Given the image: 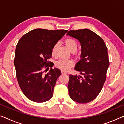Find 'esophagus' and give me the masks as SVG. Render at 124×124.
I'll return each instance as SVG.
<instances>
[{
	"mask_svg": "<svg viewBox=\"0 0 124 124\" xmlns=\"http://www.w3.org/2000/svg\"><path fill=\"white\" fill-rule=\"evenodd\" d=\"M62 74H67V73L66 72H65V71L62 70Z\"/></svg>",
	"mask_w": 124,
	"mask_h": 124,
	"instance_id": "esophagus-1",
	"label": "esophagus"
}]
</instances>
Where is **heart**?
<instances>
[{"label": "heart", "mask_w": 124, "mask_h": 124, "mask_svg": "<svg viewBox=\"0 0 124 124\" xmlns=\"http://www.w3.org/2000/svg\"><path fill=\"white\" fill-rule=\"evenodd\" d=\"M65 43L71 51L74 52L77 50L78 43L75 39L68 37L65 40ZM58 47V43L54 44L51 48V55L52 56L55 57L57 55V49ZM74 65V62L72 59H61L56 62V66L58 68L63 71H67L70 68Z\"/></svg>", "instance_id": "heart-1"}]
</instances>
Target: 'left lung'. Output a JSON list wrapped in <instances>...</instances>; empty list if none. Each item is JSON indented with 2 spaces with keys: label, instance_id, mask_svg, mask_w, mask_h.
Returning <instances> with one entry per match:
<instances>
[{
  "label": "left lung",
  "instance_id": "left-lung-1",
  "mask_svg": "<svg viewBox=\"0 0 124 124\" xmlns=\"http://www.w3.org/2000/svg\"><path fill=\"white\" fill-rule=\"evenodd\" d=\"M67 35L77 39L82 48L81 59L74 68L82 76H69V96L77 103H89L97 97L106 81L107 48L101 37L87 29L69 30Z\"/></svg>",
  "mask_w": 124,
  "mask_h": 124
}]
</instances>
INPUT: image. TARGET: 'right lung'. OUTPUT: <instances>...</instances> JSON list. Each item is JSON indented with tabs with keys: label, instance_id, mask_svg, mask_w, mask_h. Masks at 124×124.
I'll return each mask as SVG.
<instances>
[{
	"label": "right lung",
	"instance_id": "right-lung-1",
	"mask_svg": "<svg viewBox=\"0 0 124 124\" xmlns=\"http://www.w3.org/2000/svg\"><path fill=\"white\" fill-rule=\"evenodd\" d=\"M67 30H32L20 38L16 46L14 65L20 87L30 101L37 103L48 101L52 97L54 89L61 72L50 69L45 74L43 69L52 67L51 48Z\"/></svg>",
	"mask_w": 124,
	"mask_h": 124
}]
</instances>
